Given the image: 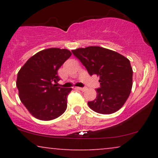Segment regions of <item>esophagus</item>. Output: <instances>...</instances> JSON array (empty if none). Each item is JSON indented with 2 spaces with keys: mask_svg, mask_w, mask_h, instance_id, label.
I'll use <instances>...</instances> for the list:
<instances>
[{
  "mask_svg": "<svg viewBox=\"0 0 158 158\" xmlns=\"http://www.w3.org/2000/svg\"><path fill=\"white\" fill-rule=\"evenodd\" d=\"M77 89L79 90H81V91H85V90H86V88H79V87L77 88Z\"/></svg>",
  "mask_w": 158,
  "mask_h": 158,
  "instance_id": "obj_1",
  "label": "esophagus"
}]
</instances>
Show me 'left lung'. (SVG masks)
Segmentation results:
<instances>
[{
	"instance_id": "obj_1",
	"label": "left lung",
	"mask_w": 158,
	"mask_h": 158,
	"mask_svg": "<svg viewBox=\"0 0 158 158\" xmlns=\"http://www.w3.org/2000/svg\"><path fill=\"white\" fill-rule=\"evenodd\" d=\"M90 76L99 77L100 88L96 89L97 98L88 105L97 113L110 114L120 109L132 88L130 61L117 52L102 47L90 46L72 50Z\"/></svg>"
}]
</instances>
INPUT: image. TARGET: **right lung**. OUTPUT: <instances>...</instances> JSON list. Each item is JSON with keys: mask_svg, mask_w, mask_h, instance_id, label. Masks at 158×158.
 Here are the masks:
<instances>
[{"mask_svg": "<svg viewBox=\"0 0 158 158\" xmlns=\"http://www.w3.org/2000/svg\"><path fill=\"white\" fill-rule=\"evenodd\" d=\"M72 55L67 49L48 48L30 57L18 73L19 98L28 111L40 120H52L67 109L72 88L57 87L58 70Z\"/></svg>", "mask_w": 158, "mask_h": 158, "instance_id": "add662e5", "label": "right lung"}]
</instances>
